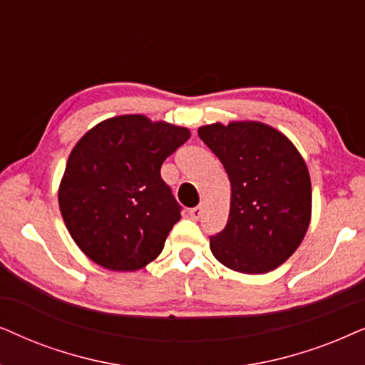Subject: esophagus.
<instances>
[{
    "label": "esophagus",
    "mask_w": 365,
    "mask_h": 365,
    "mask_svg": "<svg viewBox=\"0 0 365 365\" xmlns=\"http://www.w3.org/2000/svg\"><path fill=\"white\" fill-rule=\"evenodd\" d=\"M200 215H202V207L200 205L190 208V217L193 218V220H198V218H200Z\"/></svg>",
    "instance_id": "34e87169"
}]
</instances>
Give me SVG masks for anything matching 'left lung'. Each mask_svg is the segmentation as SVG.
I'll return each instance as SVG.
<instances>
[{"label": "left lung", "instance_id": "8db88e82", "mask_svg": "<svg viewBox=\"0 0 365 365\" xmlns=\"http://www.w3.org/2000/svg\"><path fill=\"white\" fill-rule=\"evenodd\" d=\"M232 187L225 228L210 250L228 269L267 274L284 264L304 240L312 213L307 165L294 143L260 121H230L198 128Z\"/></svg>", "mask_w": 365, "mask_h": 365}]
</instances>
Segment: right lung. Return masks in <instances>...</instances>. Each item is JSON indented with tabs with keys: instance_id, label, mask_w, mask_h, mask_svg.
<instances>
[{
	"instance_id": "add662e5",
	"label": "right lung",
	"mask_w": 365,
	"mask_h": 365,
	"mask_svg": "<svg viewBox=\"0 0 365 365\" xmlns=\"http://www.w3.org/2000/svg\"><path fill=\"white\" fill-rule=\"evenodd\" d=\"M190 138L183 126L121 115L71 150L58 203L71 239L108 270L133 272L162 254L180 210L162 163Z\"/></svg>"
}]
</instances>
